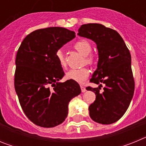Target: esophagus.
<instances>
[{
    "instance_id": "1",
    "label": "esophagus",
    "mask_w": 146,
    "mask_h": 146,
    "mask_svg": "<svg viewBox=\"0 0 146 146\" xmlns=\"http://www.w3.org/2000/svg\"><path fill=\"white\" fill-rule=\"evenodd\" d=\"M80 88H81V91H82V93L86 92V87H85L84 86H81Z\"/></svg>"
}]
</instances>
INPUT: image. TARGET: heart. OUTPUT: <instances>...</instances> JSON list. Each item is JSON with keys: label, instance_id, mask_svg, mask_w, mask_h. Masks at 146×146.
<instances>
[{"label": "heart", "instance_id": "heart-1", "mask_svg": "<svg viewBox=\"0 0 146 146\" xmlns=\"http://www.w3.org/2000/svg\"><path fill=\"white\" fill-rule=\"evenodd\" d=\"M74 47L77 52L85 56V62L88 65H93L94 64V58L90 53L92 51L91 44L86 39H81L77 41L74 44ZM55 58L61 67L66 66V60L64 54L61 50H58L55 52ZM89 76V71L87 68L70 69L66 73V77L68 80L76 81L77 82H83Z\"/></svg>", "mask_w": 146, "mask_h": 146}]
</instances>
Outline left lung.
Returning a JSON list of instances; mask_svg holds the SVG:
<instances>
[{"label": "left lung", "mask_w": 146, "mask_h": 146, "mask_svg": "<svg viewBox=\"0 0 146 146\" xmlns=\"http://www.w3.org/2000/svg\"><path fill=\"white\" fill-rule=\"evenodd\" d=\"M77 34L94 41L99 55L97 69L90 80L99 88H86L96 94V100L88 108L90 117L99 123L111 124L123 116L133 97L135 80L129 50L116 31L102 24L81 25ZM102 83L106 87L100 92Z\"/></svg>", "instance_id": "obj_1"}]
</instances>
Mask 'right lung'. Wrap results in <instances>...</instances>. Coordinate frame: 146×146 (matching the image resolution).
Returning <instances> with one entry per match:
<instances>
[{"label":"right lung","instance_id":"1","mask_svg":"<svg viewBox=\"0 0 146 146\" xmlns=\"http://www.w3.org/2000/svg\"><path fill=\"white\" fill-rule=\"evenodd\" d=\"M74 37V31L60 27L38 29L18 49L15 91L25 115L37 126L51 128L63 123L69 102L81 93L76 81L59 82L64 72L55 58L56 51Z\"/></svg>","mask_w":146,"mask_h":146}]
</instances>
